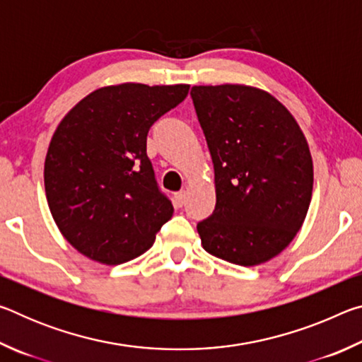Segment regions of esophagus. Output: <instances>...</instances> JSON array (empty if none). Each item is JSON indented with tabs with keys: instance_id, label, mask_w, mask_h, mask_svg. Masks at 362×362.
Listing matches in <instances>:
<instances>
[{
	"instance_id": "esophagus-1",
	"label": "esophagus",
	"mask_w": 362,
	"mask_h": 362,
	"mask_svg": "<svg viewBox=\"0 0 362 362\" xmlns=\"http://www.w3.org/2000/svg\"><path fill=\"white\" fill-rule=\"evenodd\" d=\"M185 201H187V193H185V192L175 193V204H177V206L182 207L183 204H185Z\"/></svg>"
}]
</instances>
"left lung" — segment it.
I'll return each instance as SVG.
<instances>
[{
	"label": "left lung",
	"instance_id": "left-lung-1",
	"mask_svg": "<svg viewBox=\"0 0 362 362\" xmlns=\"http://www.w3.org/2000/svg\"><path fill=\"white\" fill-rule=\"evenodd\" d=\"M192 99L214 163L216 209L199 222L206 252L241 267L272 260L302 228L313 193V159L292 113L246 84L193 86Z\"/></svg>",
	"mask_w": 362,
	"mask_h": 362
}]
</instances>
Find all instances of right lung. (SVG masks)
<instances>
[{
    "label": "right lung",
    "mask_w": 362,
    "mask_h": 362,
    "mask_svg": "<svg viewBox=\"0 0 362 362\" xmlns=\"http://www.w3.org/2000/svg\"><path fill=\"white\" fill-rule=\"evenodd\" d=\"M189 84L103 86L59 122L45 189L59 231L88 259L119 265L146 252L174 207L158 189L146 134Z\"/></svg>",
    "instance_id": "right-lung-1"
}]
</instances>
